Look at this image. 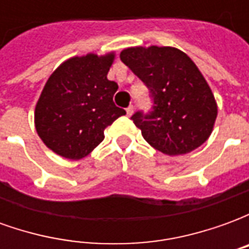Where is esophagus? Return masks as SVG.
Segmentation results:
<instances>
[{"mask_svg": "<svg viewBox=\"0 0 249 249\" xmlns=\"http://www.w3.org/2000/svg\"><path fill=\"white\" fill-rule=\"evenodd\" d=\"M126 114H128V116H132V114H133V107H132V105H129V107L126 108Z\"/></svg>", "mask_w": 249, "mask_h": 249, "instance_id": "34e87169", "label": "esophagus"}]
</instances>
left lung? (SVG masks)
Masks as SVG:
<instances>
[{
	"mask_svg": "<svg viewBox=\"0 0 249 249\" xmlns=\"http://www.w3.org/2000/svg\"><path fill=\"white\" fill-rule=\"evenodd\" d=\"M120 58L151 90V112L132 116L149 145L178 156L208 140L217 104L201 71L184 52L172 46H133L121 52Z\"/></svg>",
	"mask_w": 249,
	"mask_h": 249,
	"instance_id": "1",
	"label": "left lung"
}]
</instances>
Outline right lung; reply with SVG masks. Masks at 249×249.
Returning <instances> with one entry per match:
<instances>
[{
	"mask_svg": "<svg viewBox=\"0 0 249 249\" xmlns=\"http://www.w3.org/2000/svg\"><path fill=\"white\" fill-rule=\"evenodd\" d=\"M114 52L71 57L53 71L35 109L36 130L51 151L69 160L88 156L104 140V129L124 116L108 80Z\"/></svg>",
	"mask_w": 249,
	"mask_h": 249,
	"instance_id": "1",
	"label": "right lung"
}]
</instances>
